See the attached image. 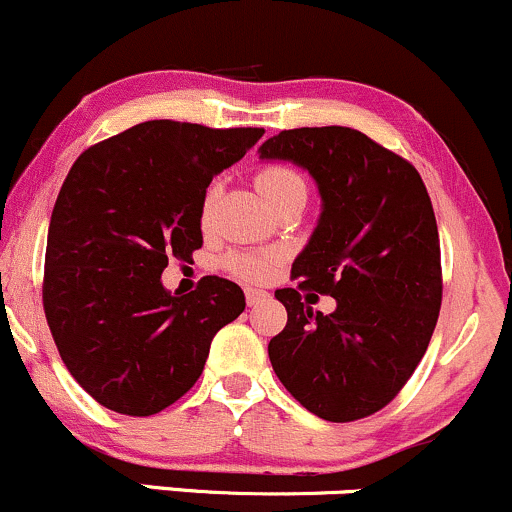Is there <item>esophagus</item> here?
<instances>
[{
  "label": "esophagus",
  "instance_id": "esophagus-1",
  "mask_svg": "<svg viewBox=\"0 0 512 512\" xmlns=\"http://www.w3.org/2000/svg\"><path fill=\"white\" fill-rule=\"evenodd\" d=\"M266 298H268V293L261 291V288H246V303H249V305L263 303Z\"/></svg>",
  "mask_w": 512,
  "mask_h": 512
}]
</instances>
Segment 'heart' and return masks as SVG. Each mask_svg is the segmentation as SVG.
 <instances>
[{
	"mask_svg": "<svg viewBox=\"0 0 512 512\" xmlns=\"http://www.w3.org/2000/svg\"><path fill=\"white\" fill-rule=\"evenodd\" d=\"M256 187L258 192H261V197L273 207V204H276L278 199L286 197V194L298 192V189H303L305 192V179L288 165H266L258 170ZM217 199H219V184H212L202 199V221L212 219ZM224 266L226 271L234 273L236 278L261 281V278H266L268 273H271L273 258L261 256V254H231L224 258Z\"/></svg>",
	"mask_w": 512,
	"mask_h": 512,
	"instance_id": "obj_1",
	"label": "heart"
}]
</instances>
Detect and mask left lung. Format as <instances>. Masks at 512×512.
<instances>
[{
  "instance_id": "left-lung-1",
  "label": "left lung",
  "mask_w": 512,
  "mask_h": 512,
  "mask_svg": "<svg viewBox=\"0 0 512 512\" xmlns=\"http://www.w3.org/2000/svg\"><path fill=\"white\" fill-rule=\"evenodd\" d=\"M258 152L305 167L323 197L291 268L298 288L276 291L288 323L268 342L273 372L320 419H365L407 384L439 320L441 246L429 192L412 162L340 125L281 130ZM303 290L333 294L338 308L313 311Z\"/></svg>"
}]
</instances>
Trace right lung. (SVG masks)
<instances>
[{
    "mask_svg": "<svg viewBox=\"0 0 512 512\" xmlns=\"http://www.w3.org/2000/svg\"><path fill=\"white\" fill-rule=\"evenodd\" d=\"M263 128L147 120L81 152L46 241L44 313L63 365L118 414L150 416L194 387L214 335L246 308L219 276L172 295L170 258L202 249V199Z\"/></svg>",
    "mask_w": 512,
    "mask_h": 512,
    "instance_id": "obj_1",
    "label": "right lung"
}]
</instances>
